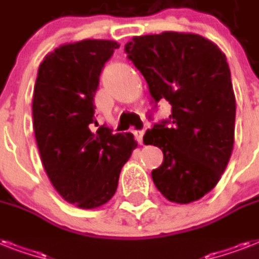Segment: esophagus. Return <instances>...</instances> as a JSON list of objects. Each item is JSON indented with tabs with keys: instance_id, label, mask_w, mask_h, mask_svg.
<instances>
[{
	"instance_id": "obj_1",
	"label": "esophagus",
	"mask_w": 259,
	"mask_h": 259,
	"mask_svg": "<svg viewBox=\"0 0 259 259\" xmlns=\"http://www.w3.org/2000/svg\"><path fill=\"white\" fill-rule=\"evenodd\" d=\"M144 134H145V132L144 130H137V132H134V137H136V140L138 141V144H141L144 142Z\"/></svg>"
}]
</instances>
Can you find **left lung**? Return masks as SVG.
Listing matches in <instances>:
<instances>
[{
    "label": "left lung",
    "mask_w": 259,
    "mask_h": 259,
    "mask_svg": "<svg viewBox=\"0 0 259 259\" xmlns=\"http://www.w3.org/2000/svg\"><path fill=\"white\" fill-rule=\"evenodd\" d=\"M125 52L154 102L172 106L169 119L144 136L145 145L164 154L152 170L154 185L173 203L199 200L219 183L233 153L237 103L226 55L208 38L184 32L134 36Z\"/></svg>",
    "instance_id": "8db88e82"
}]
</instances>
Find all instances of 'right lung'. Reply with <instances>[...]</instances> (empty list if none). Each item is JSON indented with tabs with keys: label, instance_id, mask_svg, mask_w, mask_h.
I'll return each mask as SVG.
<instances>
[{
	"label": "right lung",
	"instance_id": "add662e5",
	"mask_svg": "<svg viewBox=\"0 0 259 259\" xmlns=\"http://www.w3.org/2000/svg\"><path fill=\"white\" fill-rule=\"evenodd\" d=\"M119 44L87 38L67 42L38 67L32 113L47 176L66 201L91 209L117 191L122 166L137 148L132 133L94 130V97L102 68Z\"/></svg>",
	"mask_w": 259,
	"mask_h": 259
}]
</instances>
